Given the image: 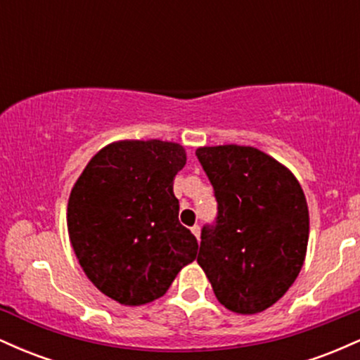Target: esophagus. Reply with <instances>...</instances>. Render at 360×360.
I'll return each mask as SVG.
<instances>
[{"mask_svg": "<svg viewBox=\"0 0 360 360\" xmlns=\"http://www.w3.org/2000/svg\"><path fill=\"white\" fill-rule=\"evenodd\" d=\"M191 232H193V235L196 238H200V233H201V229H200V225H194L193 229H191Z\"/></svg>", "mask_w": 360, "mask_h": 360, "instance_id": "1", "label": "esophagus"}]
</instances>
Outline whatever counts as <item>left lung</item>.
<instances>
[{
  "instance_id": "obj_1",
  "label": "left lung",
  "mask_w": 360,
  "mask_h": 360,
  "mask_svg": "<svg viewBox=\"0 0 360 360\" xmlns=\"http://www.w3.org/2000/svg\"><path fill=\"white\" fill-rule=\"evenodd\" d=\"M196 155L218 201L196 260L223 307L255 315L283 298L303 267L307 198L286 166L255 147H200Z\"/></svg>"
}]
</instances>
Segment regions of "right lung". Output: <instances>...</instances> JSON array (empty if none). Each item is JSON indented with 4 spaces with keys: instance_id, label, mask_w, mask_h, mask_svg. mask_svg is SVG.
Instances as JSON below:
<instances>
[{
    "instance_id": "add662e5",
    "label": "right lung",
    "mask_w": 360,
    "mask_h": 360,
    "mask_svg": "<svg viewBox=\"0 0 360 360\" xmlns=\"http://www.w3.org/2000/svg\"><path fill=\"white\" fill-rule=\"evenodd\" d=\"M186 150L164 140H118L77 177L68 232L79 266L103 295L140 307L166 295L196 259L198 240L179 223L172 191Z\"/></svg>"
}]
</instances>
